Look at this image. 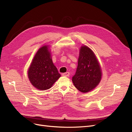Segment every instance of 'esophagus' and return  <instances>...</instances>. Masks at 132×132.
<instances>
[{
	"instance_id": "obj_1",
	"label": "esophagus",
	"mask_w": 132,
	"mask_h": 132,
	"mask_svg": "<svg viewBox=\"0 0 132 132\" xmlns=\"http://www.w3.org/2000/svg\"><path fill=\"white\" fill-rule=\"evenodd\" d=\"M69 75H70V73L69 72H66L64 73H63V74H62L63 77H69Z\"/></svg>"
}]
</instances>
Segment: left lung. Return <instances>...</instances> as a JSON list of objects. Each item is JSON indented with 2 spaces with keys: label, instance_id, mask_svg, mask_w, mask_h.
I'll use <instances>...</instances> for the list:
<instances>
[{
  "label": "left lung",
  "instance_id": "1",
  "mask_svg": "<svg viewBox=\"0 0 132 132\" xmlns=\"http://www.w3.org/2000/svg\"><path fill=\"white\" fill-rule=\"evenodd\" d=\"M78 67L72 81L75 87L81 93L93 90L100 82L101 67L95 54L90 48L82 46L80 49Z\"/></svg>",
  "mask_w": 132,
  "mask_h": 132
}]
</instances>
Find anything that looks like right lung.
<instances>
[{
  "mask_svg": "<svg viewBox=\"0 0 132 132\" xmlns=\"http://www.w3.org/2000/svg\"><path fill=\"white\" fill-rule=\"evenodd\" d=\"M48 46L39 48L28 70V78L36 88L40 90L49 89L61 77L53 63Z\"/></svg>",
  "mask_w": 132,
  "mask_h": 132,
  "instance_id": "right-lung-1",
  "label": "right lung"
}]
</instances>
